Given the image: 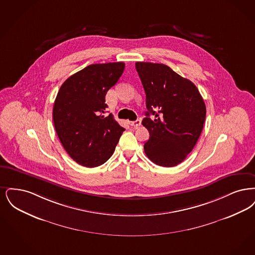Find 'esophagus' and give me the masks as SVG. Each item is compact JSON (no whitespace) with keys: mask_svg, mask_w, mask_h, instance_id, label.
I'll return each mask as SVG.
<instances>
[{"mask_svg":"<svg viewBox=\"0 0 255 255\" xmlns=\"http://www.w3.org/2000/svg\"><path fill=\"white\" fill-rule=\"evenodd\" d=\"M129 125L133 128H138L141 126V120H136V121H131L129 122Z\"/></svg>","mask_w":255,"mask_h":255,"instance_id":"obj_1","label":"esophagus"}]
</instances>
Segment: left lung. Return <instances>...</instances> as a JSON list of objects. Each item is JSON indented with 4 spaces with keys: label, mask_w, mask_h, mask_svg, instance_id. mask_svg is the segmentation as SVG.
Listing matches in <instances>:
<instances>
[{
    "label": "left lung",
    "mask_w": 255,
    "mask_h": 255,
    "mask_svg": "<svg viewBox=\"0 0 255 255\" xmlns=\"http://www.w3.org/2000/svg\"><path fill=\"white\" fill-rule=\"evenodd\" d=\"M135 67L147 109L142 121L149 132L144 152L158 166H177L193 149L203 130L204 100L191 81L166 65L137 62Z\"/></svg>",
    "instance_id": "left-lung-1"
}]
</instances>
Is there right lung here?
<instances>
[{
	"mask_svg": "<svg viewBox=\"0 0 255 255\" xmlns=\"http://www.w3.org/2000/svg\"><path fill=\"white\" fill-rule=\"evenodd\" d=\"M123 62L95 64L67 78L53 107L56 132L76 163L95 167L106 163L115 150L125 128L105 116L106 94L122 76Z\"/></svg>",
	"mask_w": 255,
	"mask_h": 255,
	"instance_id": "1",
	"label": "right lung"
}]
</instances>
